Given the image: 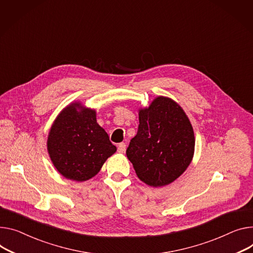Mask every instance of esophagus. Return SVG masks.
Wrapping results in <instances>:
<instances>
[{
  "instance_id": "esophagus-1",
  "label": "esophagus",
  "mask_w": 253,
  "mask_h": 253,
  "mask_svg": "<svg viewBox=\"0 0 253 253\" xmlns=\"http://www.w3.org/2000/svg\"><path fill=\"white\" fill-rule=\"evenodd\" d=\"M126 145L125 144V143H121V144H119V147H118V151L120 152V153H125L126 152Z\"/></svg>"
}]
</instances>
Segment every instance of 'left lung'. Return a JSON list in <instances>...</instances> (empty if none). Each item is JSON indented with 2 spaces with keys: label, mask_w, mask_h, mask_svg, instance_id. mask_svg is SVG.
Masks as SVG:
<instances>
[{
  "label": "left lung",
  "mask_w": 253,
  "mask_h": 253,
  "mask_svg": "<svg viewBox=\"0 0 253 253\" xmlns=\"http://www.w3.org/2000/svg\"><path fill=\"white\" fill-rule=\"evenodd\" d=\"M139 129L126 149L140 180L161 187L176 180L194 154V132L182 107L166 96H158L139 109Z\"/></svg>",
  "instance_id": "obj_1"
}]
</instances>
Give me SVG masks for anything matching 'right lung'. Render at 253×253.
Here are the masks:
<instances>
[{
  "label": "right lung",
  "mask_w": 253,
  "mask_h": 253,
  "mask_svg": "<svg viewBox=\"0 0 253 253\" xmlns=\"http://www.w3.org/2000/svg\"><path fill=\"white\" fill-rule=\"evenodd\" d=\"M49 158L61 175L82 182L98 173L116 152L96 121V110L81 101L67 105L55 118L46 142Z\"/></svg>",
  "instance_id": "right-lung-1"
}]
</instances>
